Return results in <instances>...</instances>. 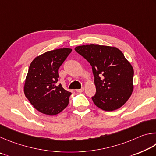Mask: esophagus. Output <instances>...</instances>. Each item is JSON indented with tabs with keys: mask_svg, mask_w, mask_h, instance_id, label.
<instances>
[{
	"mask_svg": "<svg viewBox=\"0 0 156 156\" xmlns=\"http://www.w3.org/2000/svg\"><path fill=\"white\" fill-rule=\"evenodd\" d=\"M76 91L77 92H79V93H81V92H82L84 91V88H81V89H76Z\"/></svg>",
	"mask_w": 156,
	"mask_h": 156,
	"instance_id": "obj_1",
	"label": "esophagus"
}]
</instances>
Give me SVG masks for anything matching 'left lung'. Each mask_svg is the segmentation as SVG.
Masks as SVG:
<instances>
[{"mask_svg":"<svg viewBox=\"0 0 156 156\" xmlns=\"http://www.w3.org/2000/svg\"><path fill=\"white\" fill-rule=\"evenodd\" d=\"M75 50L92 68L96 94L92 99L98 108L110 112L122 107L133 90V69L123 53L114 46L87 44Z\"/></svg>","mask_w":156,"mask_h":156,"instance_id":"obj_1","label":"left lung"}]
</instances>
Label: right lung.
Wrapping results in <instances>:
<instances>
[{
	"label": "right lung",
	"mask_w": 156,
	"mask_h": 156,
	"mask_svg": "<svg viewBox=\"0 0 156 156\" xmlns=\"http://www.w3.org/2000/svg\"><path fill=\"white\" fill-rule=\"evenodd\" d=\"M72 49L58 48L37 56L29 66L24 92L34 108L46 115L61 112L69 103L71 92L57 85L58 70Z\"/></svg>",
	"instance_id": "obj_1"
}]
</instances>
